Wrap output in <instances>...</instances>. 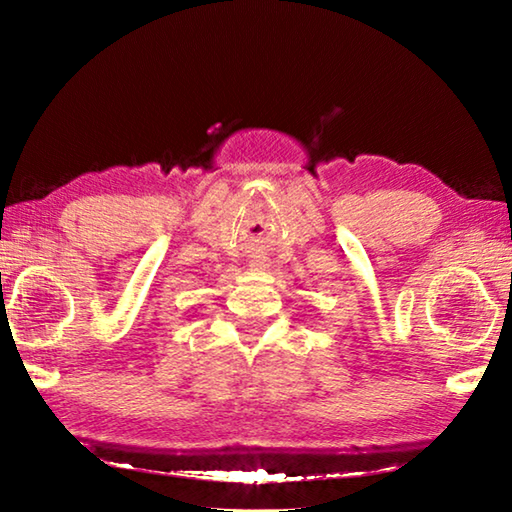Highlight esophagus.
I'll return each instance as SVG.
<instances>
[{"label": "esophagus", "instance_id": "34e87169", "mask_svg": "<svg viewBox=\"0 0 512 512\" xmlns=\"http://www.w3.org/2000/svg\"><path fill=\"white\" fill-rule=\"evenodd\" d=\"M255 266H262V264H255Z\"/></svg>", "mask_w": 512, "mask_h": 512}]
</instances>
